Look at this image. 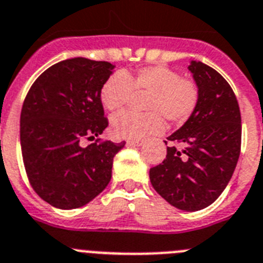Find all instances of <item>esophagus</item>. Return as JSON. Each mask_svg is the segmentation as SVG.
Wrapping results in <instances>:
<instances>
[{
  "mask_svg": "<svg viewBox=\"0 0 263 263\" xmlns=\"http://www.w3.org/2000/svg\"><path fill=\"white\" fill-rule=\"evenodd\" d=\"M144 143V140L142 139H131V140H128L127 144L128 145H142Z\"/></svg>",
  "mask_w": 263,
  "mask_h": 263,
  "instance_id": "1",
  "label": "esophagus"
}]
</instances>
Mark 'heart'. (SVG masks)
Returning <instances> with one entry per match:
<instances>
[{
	"mask_svg": "<svg viewBox=\"0 0 263 263\" xmlns=\"http://www.w3.org/2000/svg\"><path fill=\"white\" fill-rule=\"evenodd\" d=\"M135 93H147L143 101L147 112H119L111 119L112 135L120 139H144L162 134L164 118L182 124L195 112L200 99L194 79L163 65L143 67L135 72H115L100 89L101 103L108 111H119Z\"/></svg>",
	"mask_w": 263,
	"mask_h": 263,
	"instance_id": "b5f03b06",
	"label": "heart"
}]
</instances>
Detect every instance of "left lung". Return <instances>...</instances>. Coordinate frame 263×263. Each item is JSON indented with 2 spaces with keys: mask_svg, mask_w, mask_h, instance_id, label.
Here are the masks:
<instances>
[{
  "mask_svg": "<svg viewBox=\"0 0 263 263\" xmlns=\"http://www.w3.org/2000/svg\"><path fill=\"white\" fill-rule=\"evenodd\" d=\"M189 69L199 85V103L167 138L174 145L149 170V180L170 204L198 211L215 202L230 182L240 154L242 124L238 100L223 76L199 61H191Z\"/></svg>",
  "mask_w": 263,
  "mask_h": 263,
  "instance_id": "obj_1",
  "label": "left lung"
}]
</instances>
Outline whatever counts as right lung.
<instances>
[{
  "instance_id": "add662e5",
  "label": "right lung",
  "mask_w": 263,
  "mask_h": 263,
  "mask_svg": "<svg viewBox=\"0 0 263 263\" xmlns=\"http://www.w3.org/2000/svg\"><path fill=\"white\" fill-rule=\"evenodd\" d=\"M108 61L76 57L43 72L24 100L20 140L26 175L37 195L70 210L108 186L115 155L125 142L96 139L108 127L100 89L112 74Z\"/></svg>"
}]
</instances>
